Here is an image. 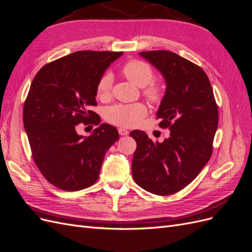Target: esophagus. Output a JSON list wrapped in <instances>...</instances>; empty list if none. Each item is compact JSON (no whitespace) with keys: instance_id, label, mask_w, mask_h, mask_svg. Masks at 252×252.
Here are the masks:
<instances>
[{"instance_id":"1","label":"esophagus","mask_w":252,"mask_h":252,"mask_svg":"<svg viewBox=\"0 0 252 252\" xmlns=\"http://www.w3.org/2000/svg\"><path fill=\"white\" fill-rule=\"evenodd\" d=\"M118 130H119L120 135H127L129 133V131L127 130V129H125V128H119Z\"/></svg>"}]
</instances>
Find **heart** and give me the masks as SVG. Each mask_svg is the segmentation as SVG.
<instances>
[{"label": "heart", "instance_id": "1", "mask_svg": "<svg viewBox=\"0 0 252 252\" xmlns=\"http://www.w3.org/2000/svg\"><path fill=\"white\" fill-rule=\"evenodd\" d=\"M127 80L133 85L143 88V94L151 103L162 100L164 86L161 82L154 81V70L149 64L140 60H131L122 67ZM113 79L110 73H105L96 84V96L102 101L108 100L111 94ZM147 109L141 103L116 104L105 110V119L113 125L132 127L138 125L146 116Z\"/></svg>", "mask_w": 252, "mask_h": 252}]
</instances>
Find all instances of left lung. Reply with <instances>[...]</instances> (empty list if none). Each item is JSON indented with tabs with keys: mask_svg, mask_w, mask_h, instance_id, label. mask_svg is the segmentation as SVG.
<instances>
[{
	"mask_svg": "<svg viewBox=\"0 0 252 252\" xmlns=\"http://www.w3.org/2000/svg\"><path fill=\"white\" fill-rule=\"evenodd\" d=\"M140 56L165 79L157 118L170 135L158 143L144 131L130 132L136 142L132 177L146 191L168 195L190 184L209 161L219 123L218 105L200 66L168 50L143 51Z\"/></svg>",
	"mask_w": 252,
	"mask_h": 252,
	"instance_id": "obj_1",
	"label": "left lung"
}]
</instances>
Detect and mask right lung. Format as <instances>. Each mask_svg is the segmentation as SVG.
I'll use <instances>...</instances> for the list:
<instances>
[{
    "label": "right lung",
    "instance_id": "obj_1",
    "mask_svg": "<svg viewBox=\"0 0 252 252\" xmlns=\"http://www.w3.org/2000/svg\"><path fill=\"white\" fill-rule=\"evenodd\" d=\"M123 52L82 50L43 66L35 74L23 110L33 161L49 183L78 191L97 181L107 150L119 140L116 127L101 124L96 84ZM98 126L89 137L77 125Z\"/></svg>",
    "mask_w": 252,
    "mask_h": 252
}]
</instances>
